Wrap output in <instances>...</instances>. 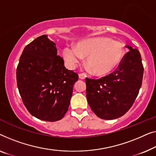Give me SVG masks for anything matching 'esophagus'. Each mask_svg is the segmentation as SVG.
I'll return each mask as SVG.
<instances>
[{
    "label": "esophagus",
    "instance_id": "1",
    "mask_svg": "<svg viewBox=\"0 0 156 156\" xmlns=\"http://www.w3.org/2000/svg\"><path fill=\"white\" fill-rule=\"evenodd\" d=\"M85 78H86V74L85 73H79V78L81 79V80H84Z\"/></svg>",
    "mask_w": 156,
    "mask_h": 156
}]
</instances>
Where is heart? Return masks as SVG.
<instances>
[{"mask_svg": "<svg viewBox=\"0 0 156 156\" xmlns=\"http://www.w3.org/2000/svg\"><path fill=\"white\" fill-rule=\"evenodd\" d=\"M125 55L124 46L120 42L105 37L87 39L75 49L66 47L63 50V57L70 69H75L83 56L96 76H105L114 71L122 62Z\"/></svg>", "mask_w": 156, "mask_h": 156, "instance_id": "obj_1", "label": "heart"}]
</instances>
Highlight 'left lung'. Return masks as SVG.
Segmentation results:
<instances>
[{
    "mask_svg": "<svg viewBox=\"0 0 156 156\" xmlns=\"http://www.w3.org/2000/svg\"><path fill=\"white\" fill-rule=\"evenodd\" d=\"M126 47L129 51L115 71L99 79L85 78L87 102L101 119L125 115L139 95L144 76L141 54L136 49Z\"/></svg>",
    "mask_w": 156,
    "mask_h": 156,
    "instance_id": "obj_1",
    "label": "left lung"
}]
</instances>
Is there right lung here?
Returning <instances> with one entry per match:
<instances>
[{"instance_id":"obj_1","label":"right lung","mask_w":156,"mask_h":156,"mask_svg":"<svg viewBox=\"0 0 156 156\" xmlns=\"http://www.w3.org/2000/svg\"><path fill=\"white\" fill-rule=\"evenodd\" d=\"M17 85L23 104L37 119L58 121L70 105L78 75L64 66L54 41L41 35L27 44L20 58Z\"/></svg>"}]
</instances>
